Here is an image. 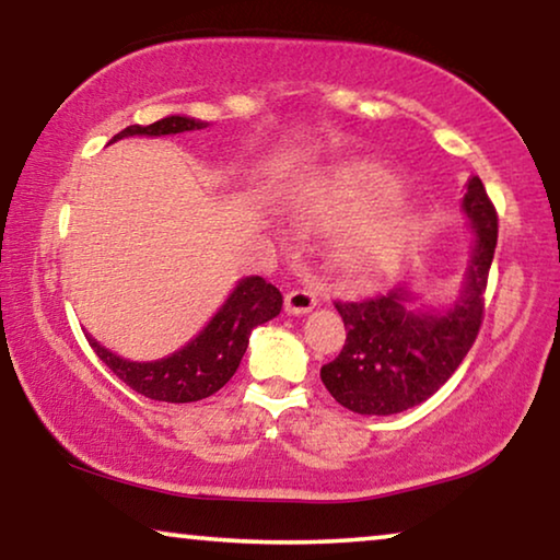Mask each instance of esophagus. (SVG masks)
<instances>
[{
    "label": "esophagus",
    "instance_id": "1",
    "mask_svg": "<svg viewBox=\"0 0 560 560\" xmlns=\"http://www.w3.org/2000/svg\"><path fill=\"white\" fill-rule=\"evenodd\" d=\"M317 306V294L306 287H296L287 294V312L289 314H304Z\"/></svg>",
    "mask_w": 560,
    "mask_h": 560
}]
</instances>
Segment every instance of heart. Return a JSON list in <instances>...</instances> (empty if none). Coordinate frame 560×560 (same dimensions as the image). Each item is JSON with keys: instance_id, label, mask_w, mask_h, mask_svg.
Here are the masks:
<instances>
[{"instance_id": "heart-1", "label": "heart", "mask_w": 560, "mask_h": 560, "mask_svg": "<svg viewBox=\"0 0 560 560\" xmlns=\"http://www.w3.org/2000/svg\"><path fill=\"white\" fill-rule=\"evenodd\" d=\"M396 179L377 164L350 162L317 179L302 208L306 225L337 228L329 241V264L348 279L377 273L396 261L411 241V215L396 198Z\"/></svg>"}]
</instances>
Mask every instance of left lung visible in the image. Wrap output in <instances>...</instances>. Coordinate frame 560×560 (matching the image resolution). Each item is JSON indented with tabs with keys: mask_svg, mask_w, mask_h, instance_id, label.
<instances>
[{
	"mask_svg": "<svg viewBox=\"0 0 560 560\" xmlns=\"http://www.w3.org/2000/svg\"><path fill=\"white\" fill-rule=\"evenodd\" d=\"M464 212L475 223L477 243L459 302L446 314L411 312L404 289L335 302L348 340L319 375L340 406L362 416L408 411L434 396L467 358L485 319L487 277L498 246V210L479 177L467 183Z\"/></svg>",
	"mask_w": 560,
	"mask_h": 560,
	"instance_id": "obj_1",
	"label": "left lung"
}]
</instances>
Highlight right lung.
Masks as SVG:
<instances>
[{
	"instance_id": "obj_1",
	"label": "right lung",
	"mask_w": 560,
	"mask_h": 560,
	"mask_svg": "<svg viewBox=\"0 0 560 560\" xmlns=\"http://www.w3.org/2000/svg\"><path fill=\"white\" fill-rule=\"evenodd\" d=\"M202 121L187 119V116H167V119L149 126H126L112 141L137 137V133L164 137V133L195 131L202 129ZM281 304L283 296L273 283L261 277L243 279L233 289V294L228 296V302L220 306L215 317L210 319V325L192 342H187L175 355L154 362L124 360L106 348H101L91 335L85 337H89L93 352L131 390L141 393L144 398L164 400V404H192V400L212 396V393H218L231 381L241 365L243 352L248 348L250 329L277 317Z\"/></svg>"
}]
</instances>
